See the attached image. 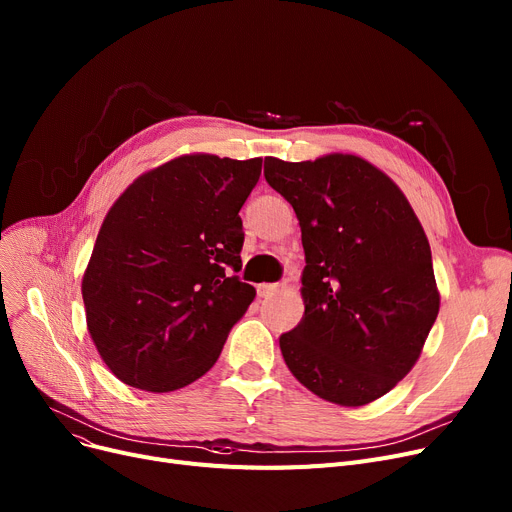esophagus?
Returning <instances> with one entry per match:
<instances>
[{
    "instance_id": "esophagus-1",
    "label": "esophagus",
    "mask_w": 512,
    "mask_h": 512,
    "mask_svg": "<svg viewBox=\"0 0 512 512\" xmlns=\"http://www.w3.org/2000/svg\"><path fill=\"white\" fill-rule=\"evenodd\" d=\"M280 290V286L278 284H259L257 286V294L261 299H267V297H274V294Z\"/></svg>"
}]
</instances>
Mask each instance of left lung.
Returning a JSON list of instances; mask_svg holds the SVG:
<instances>
[{
    "label": "left lung",
    "mask_w": 512,
    "mask_h": 512,
    "mask_svg": "<svg viewBox=\"0 0 512 512\" xmlns=\"http://www.w3.org/2000/svg\"><path fill=\"white\" fill-rule=\"evenodd\" d=\"M263 174L297 213L307 263L305 313L280 336L282 357L319 398L369 405L413 369L440 311L423 226L392 178L359 155L265 157Z\"/></svg>",
    "instance_id": "obj_1"
}]
</instances>
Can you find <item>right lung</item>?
<instances>
[{"instance_id": "right-lung-1", "label": "right lung", "mask_w": 512, "mask_h": 512, "mask_svg": "<svg viewBox=\"0 0 512 512\" xmlns=\"http://www.w3.org/2000/svg\"><path fill=\"white\" fill-rule=\"evenodd\" d=\"M261 157L180 155L134 180L107 211L83 276L87 328L116 378L172 392L218 361L255 299L240 282V207Z\"/></svg>"}]
</instances>
